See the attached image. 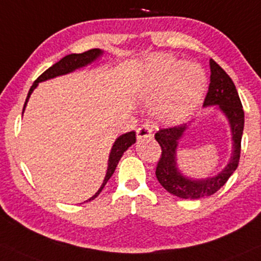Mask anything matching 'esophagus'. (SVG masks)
I'll list each match as a JSON object with an SVG mask.
<instances>
[{"label": "esophagus", "mask_w": 261, "mask_h": 261, "mask_svg": "<svg viewBox=\"0 0 261 261\" xmlns=\"http://www.w3.org/2000/svg\"><path fill=\"white\" fill-rule=\"evenodd\" d=\"M152 137V130L147 124L140 125L137 129V138L138 139H143V138H151Z\"/></svg>", "instance_id": "esophagus-1"}]
</instances>
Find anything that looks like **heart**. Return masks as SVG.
Returning <instances> with one entry per match:
<instances>
[{
    "mask_svg": "<svg viewBox=\"0 0 261 261\" xmlns=\"http://www.w3.org/2000/svg\"><path fill=\"white\" fill-rule=\"evenodd\" d=\"M207 86L201 66L180 64L169 56H153L147 60L140 83V95L156 100L153 114L162 122H179L195 110Z\"/></svg>",
    "mask_w": 261,
    "mask_h": 261,
    "instance_id": "obj_1",
    "label": "heart"
}]
</instances>
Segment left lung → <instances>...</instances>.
Instances as JSON below:
<instances>
[{
    "mask_svg": "<svg viewBox=\"0 0 261 261\" xmlns=\"http://www.w3.org/2000/svg\"><path fill=\"white\" fill-rule=\"evenodd\" d=\"M209 64H211V83L203 106L219 105V108L229 118L233 140V153L229 165L225 167L223 172L213 178L205 180L185 178L176 168L175 149L178 146V140L188 125L181 124L161 128L155 134V139L159 141L162 150L156 166V178L169 194L185 199H197L215 194L232 175L240 162L241 140H242L244 127L242 102L230 76L213 59L209 60Z\"/></svg>",
    "mask_w": 261,
    "mask_h": 261,
    "instance_id": "left-lung-1",
    "label": "left lung"
}]
</instances>
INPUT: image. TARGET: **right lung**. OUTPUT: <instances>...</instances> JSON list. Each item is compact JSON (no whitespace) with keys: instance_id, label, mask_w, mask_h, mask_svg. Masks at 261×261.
Here are the masks:
<instances>
[{"instance_id":"right-lung-1","label":"right lung","mask_w":261,"mask_h":261,"mask_svg":"<svg viewBox=\"0 0 261 261\" xmlns=\"http://www.w3.org/2000/svg\"><path fill=\"white\" fill-rule=\"evenodd\" d=\"M101 53L102 52L100 49H98V48H94V49H89V50H87V52H83V53H80V54H69V56L64 57L63 59H60L59 62L54 64V65H52L49 67V69H47L46 71L42 73V75L37 77V80L34 82V85L31 86L30 91H29V93H28L27 100H25V104H24V109H25V106H27V102L29 100V98H30L32 91L36 88L38 82L46 81V80L53 79V77H56V76L65 75V73L71 72V71H73V70L79 69V67L86 66L87 64L92 63L93 60H95L96 58L100 56ZM24 109H22V111H24ZM134 143H136V132H134V130L128 132V133H125V134H123V136H121L117 140L115 141L114 146H112V149H111L110 157H109V167H108V172H106V176L104 179V182H102L101 188L98 190V192H96V194L93 196V197L89 198L88 201H92V199L98 197V195L100 194L101 190L104 189V186H105L106 182H108V180L111 178L112 174H114L116 167H117L118 161L121 160V157H122V155H123V152L132 145V144H134Z\"/></svg>"}]
</instances>
